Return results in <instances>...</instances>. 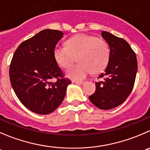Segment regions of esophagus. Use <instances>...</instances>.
I'll return each mask as SVG.
<instances>
[{"label":"esophagus","instance_id":"34e87169","mask_svg":"<svg viewBox=\"0 0 150 150\" xmlns=\"http://www.w3.org/2000/svg\"><path fill=\"white\" fill-rule=\"evenodd\" d=\"M73 82H74V83L77 84V85H82V84H84V81H77V80H73L72 81Z\"/></svg>","mask_w":150,"mask_h":150}]
</instances>
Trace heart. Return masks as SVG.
Here are the masks:
<instances>
[{
	"instance_id": "1",
	"label": "heart",
	"mask_w": 150,
	"mask_h": 150,
	"mask_svg": "<svg viewBox=\"0 0 150 150\" xmlns=\"http://www.w3.org/2000/svg\"><path fill=\"white\" fill-rule=\"evenodd\" d=\"M66 46L57 45L54 49V57L63 68H69L77 57L79 63L67 71V76L72 79H83L91 71L99 74L109 62L110 49L108 43L95 36L85 34L74 35L67 40Z\"/></svg>"
}]
</instances>
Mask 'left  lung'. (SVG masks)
Listing matches in <instances>:
<instances>
[{
  "label": "left lung",
  "instance_id": "1",
  "mask_svg": "<svg viewBox=\"0 0 150 150\" xmlns=\"http://www.w3.org/2000/svg\"><path fill=\"white\" fill-rule=\"evenodd\" d=\"M102 37L110 49V56L105 72L96 82V91L89 96L91 102L102 110H110L122 105L129 96L135 84L138 70L136 54L125 40L108 31Z\"/></svg>",
  "mask_w": 150,
  "mask_h": 150
}]
</instances>
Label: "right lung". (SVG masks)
Wrapping results in <instances>:
<instances>
[{"label": "right lung", "instance_id": "add662e5", "mask_svg": "<svg viewBox=\"0 0 150 150\" xmlns=\"http://www.w3.org/2000/svg\"><path fill=\"white\" fill-rule=\"evenodd\" d=\"M63 36L59 30L45 29L18 47L9 67L11 85L21 103L41 115L54 111L71 83L64 77L54 57V49ZM55 79V83L50 79Z\"/></svg>", "mask_w": 150, "mask_h": 150}]
</instances>
